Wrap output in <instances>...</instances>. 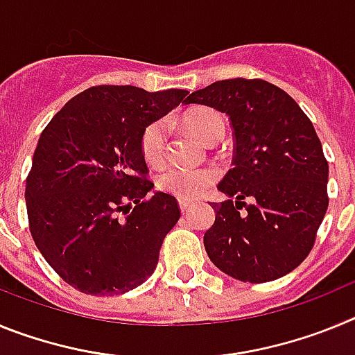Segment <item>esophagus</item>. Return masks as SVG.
Instances as JSON below:
<instances>
[{
	"label": "esophagus",
	"instance_id": "1",
	"mask_svg": "<svg viewBox=\"0 0 355 355\" xmlns=\"http://www.w3.org/2000/svg\"><path fill=\"white\" fill-rule=\"evenodd\" d=\"M190 206H192V200H184V199H180V208L181 211L187 213L188 209H190Z\"/></svg>",
	"mask_w": 355,
	"mask_h": 355
}]
</instances>
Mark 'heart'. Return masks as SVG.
Here are the masks:
<instances>
[{
    "instance_id": "obj_1",
    "label": "heart",
    "mask_w": 355,
    "mask_h": 355,
    "mask_svg": "<svg viewBox=\"0 0 355 355\" xmlns=\"http://www.w3.org/2000/svg\"><path fill=\"white\" fill-rule=\"evenodd\" d=\"M183 124L190 133L206 144H216L224 137L225 122L218 112L211 108H196L183 115ZM140 153L153 167L165 163L168 153V124L167 121L149 122L140 135ZM218 180V171L215 167H175L163 171L158 178V188L162 192L174 196L178 199L192 200L205 192Z\"/></svg>"
}]
</instances>
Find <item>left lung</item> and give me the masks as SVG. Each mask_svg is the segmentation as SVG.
I'll return each mask as SVG.
<instances>
[{
  "mask_svg": "<svg viewBox=\"0 0 355 355\" xmlns=\"http://www.w3.org/2000/svg\"><path fill=\"white\" fill-rule=\"evenodd\" d=\"M184 105L229 115L234 167L211 202L215 224L205 247L213 265L243 283H268L309 256L329 206V163L295 99L265 80L215 81Z\"/></svg>",
  "mask_w": 355,
  "mask_h": 355,
  "instance_id": "8db88e82",
  "label": "left lung"
}]
</instances>
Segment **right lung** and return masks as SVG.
<instances>
[{
  "instance_id": "add662e5",
  "label": "right lung",
  "mask_w": 355,
  "mask_h": 355,
  "mask_svg": "<svg viewBox=\"0 0 355 355\" xmlns=\"http://www.w3.org/2000/svg\"><path fill=\"white\" fill-rule=\"evenodd\" d=\"M188 96L96 85L74 96L40 135L26 178L28 225L37 249L74 290L121 295L146 283L181 216L155 183L140 135Z\"/></svg>"
}]
</instances>
